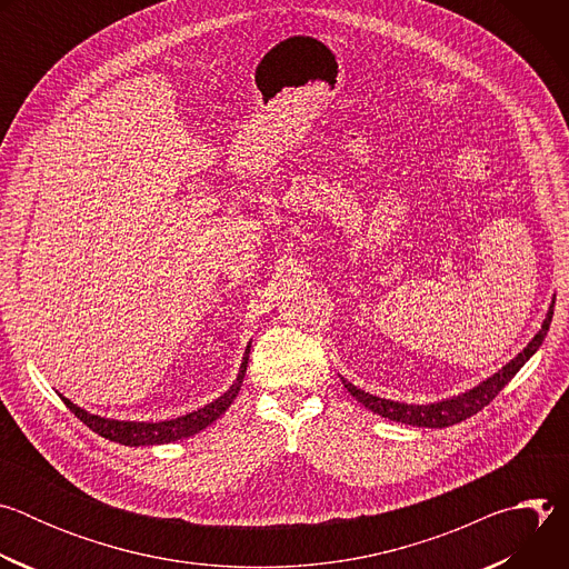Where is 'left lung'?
<instances>
[{"instance_id":"1","label":"left lung","mask_w":569,"mask_h":569,"mask_svg":"<svg viewBox=\"0 0 569 569\" xmlns=\"http://www.w3.org/2000/svg\"><path fill=\"white\" fill-rule=\"evenodd\" d=\"M553 317V303L547 310V317L542 321V329L533 336V340L507 365L502 367L498 373H493L491 378H486L483 382H479L477 387H472L466 393L446 398L441 402H430V405H408V402H396V400H387V398H378L373 393H367L362 389H358L356 385L345 382V387L349 389V393L362 402L365 408H369L373 415H380L389 421L396 423H405V426H417V428H450L455 423H461L466 419H470L472 415H477L479 410H483L500 391L502 387L522 369V365L540 349V345L545 342V336L549 331V323Z\"/></svg>"}]
</instances>
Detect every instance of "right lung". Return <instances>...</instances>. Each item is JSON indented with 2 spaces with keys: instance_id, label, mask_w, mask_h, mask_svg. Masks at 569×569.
I'll return each instance as SVG.
<instances>
[{
  "instance_id": "obj_1",
  "label": "right lung",
  "mask_w": 569,
  "mask_h": 569,
  "mask_svg": "<svg viewBox=\"0 0 569 569\" xmlns=\"http://www.w3.org/2000/svg\"><path fill=\"white\" fill-rule=\"evenodd\" d=\"M248 360H250V347L246 349V358H242V365H240V371L233 380V385L220 396L216 398L213 402L204 405V408L187 415V417H180V419H171V421H159V423H137V421H114V419H103V417H97V415H90L86 410L76 408V405L71 400H64L67 408L83 421L90 430H94L97 435L110 439V441H117V443H123V446H154V443H171V441H178V439H187V437H193L196 432L204 430L207 426H211L222 412H227L229 405L233 402V398L238 396L240 391V385H242V378H246V371H248Z\"/></svg>"
}]
</instances>
